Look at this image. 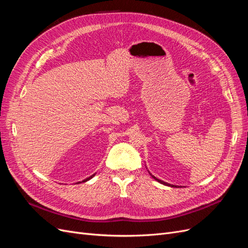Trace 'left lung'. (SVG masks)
Returning a JSON list of instances; mask_svg holds the SVG:
<instances>
[{
  "mask_svg": "<svg viewBox=\"0 0 248 248\" xmlns=\"http://www.w3.org/2000/svg\"><path fill=\"white\" fill-rule=\"evenodd\" d=\"M150 175H151L155 180H156V181L157 182H159V183H161V184H163V185H168V186H170V187H174L175 185H170V184H169V183H167V182H163V181H161V180H159V179H157L156 177H154L152 174H150ZM175 187H177V186H175Z\"/></svg>",
  "mask_w": 248,
  "mask_h": 248,
  "instance_id": "1",
  "label": "left lung"
}]
</instances>
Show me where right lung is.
<instances>
[{"label":"right lung","instance_id":"right-lung-1","mask_svg":"<svg viewBox=\"0 0 248 248\" xmlns=\"http://www.w3.org/2000/svg\"><path fill=\"white\" fill-rule=\"evenodd\" d=\"M94 176H95V174H94V175H92V176H90V177H89V178H87V179H85V180H84V181H82V182H86V181H88V180H90V179H92V178H93Z\"/></svg>","mask_w":248,"mask_h":248}]
</instances>
